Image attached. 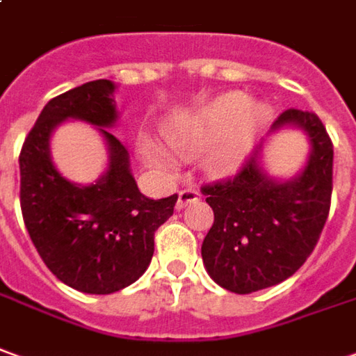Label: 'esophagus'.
Here are the masks:
<instances>
[{"label": "esophagus", "mask_w": 356, "mask_h": 356, "mask_svg": "<svg viewBox=\"0 0 356 356\" xmlns=\"http://www.w3.org/2000/svg\"><path fill=\"white\" fill-rule=\"evenodd\" d=\"M195 200H198L197 191H195V188H185V191H181V193H179L177 209H185L187 204L195 202Z\"/></svg>", "instance_id": "esophagus-1"}]
</instances>
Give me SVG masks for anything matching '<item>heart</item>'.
Listing matches in <instances>:
<instances>
[{"mask_svg":"<svg viewBox=\"0 0 356 356\" xmlns=\"http://www.w3.org/2000/svg\"><path fill=\"white\" fill-rule=\"evenodd\" d=\"M270 111L265 103L249 101L245 93H224L163 128L168 151L179 159L208 152L207 169L214 175L232 173L245 161L253 144L265 130ZM169 153V154H170ZM140 154L149 165L173 169V159L152 140H140Z\"/></svg>","mask_w":356,"mask_h":356,"instance_id":"1","label":"heart"}]
</instances>
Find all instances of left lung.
<instances>
[{
	"label": "left lung",
	"instance_id": "left-lung-1",
	"mask_svg": "<svg viewBox=\"0 0 356 356\" xmlns=\"http://www.w3.org/2000/svg\"><path fill=\"white\" fill-rule=\"evenodd\" d=\"M294 127L306 132L310 156L289 181H277L261 163L263 144L239 173L204 185L214 224L202 241V261L222 289L249 294L292 277L310 257L330 214L333 144L318 115L289 108L269 132Z\"/></svg>",
	"mask_w": 356,
	"mask_h": 356
}]
</instances>
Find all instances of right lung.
<instances>
[{
	"label": "right lung",
	"instance_id": "1",
	"mask_svg": "<svg viewBox=\"0 0 356 356\" xmlns=\"http://www.w3.org/2000/svg\"><path fill=\"white\" fill-rule=\"evenodd\" d=\"M115 89L95 79L50 99L19 156L26 232L56 279L87 294H113L144 275L154 234L177 202L138 191L127 147L107 130L118 118ZM70 118L93 124L108 144V171L91 186L67 181L49 156L51 132Z\"/></svg>",
	"mask_w": 356,
	"mask_h": 356
}]
</instances>
